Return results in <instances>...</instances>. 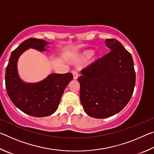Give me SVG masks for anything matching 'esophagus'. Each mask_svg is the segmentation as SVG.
Masks as SVG:
<instances>
[{"label":"esophagus","instance_id":"34e87169","mask_svg":"<svg viewBox=\"0 0 154 154\" xmlns=\"http://www.w3.org/2000/svg\"><path fill=\"white\" fill-rule=\"evenodd\" d=\"M72 75H73V79H77L78 78V72L77 71H75L72 72Z\"/></svg>","mask_w":154,"mask_h":154}]
</instances>
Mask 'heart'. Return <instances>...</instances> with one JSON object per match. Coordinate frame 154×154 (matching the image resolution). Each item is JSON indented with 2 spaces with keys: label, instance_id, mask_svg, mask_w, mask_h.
<instances>
[{
  "label": "heart",
  "instance_id": "heart-1",
  "mask_svg": "<svg viewBox=\"0 0 154 154\" xmlns=\"http://www.w3.org/2000/svg\"><path fill=\"white\" fill-rule=\"evenodd\" d=\"M94 51L92 50H86L85 51L83 52V54H82V58L83 60H86L90 58L91 56L93 55Z\"/></svg>",
  "mask_w": 154,
  "mask_h": 154
}]
</instances>
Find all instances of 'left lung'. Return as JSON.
<instances>
[{"label": "left lung", "mask_w": 154, "mask_h": 154, "mask_svg": "<svg viewBox=\"0 0 154 154\" xmlns=\"http://www.w3.org/2000/svg\"><path fill=\"white\" fill-rule=\"evenodd\" d=\"M105 41L111 51L83 69L78 78L83 110L100 119L116 115L125 107L136 81L131 54L115 38Z\"/></svg>", "instance_id": "obj_1"}]
</instances>
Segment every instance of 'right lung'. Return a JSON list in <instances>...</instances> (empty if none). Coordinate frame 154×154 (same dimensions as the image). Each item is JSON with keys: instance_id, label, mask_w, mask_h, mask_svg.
I'll return each mask as SVG.
<instances>
[{"instance_id": "right-lung-1", "label": "right lung", "mask_w": 154, "mask_h": 154, "mask_svg": "<svg viewBox=\"0 0 154 154\" xmlns=\"http://www.w3.org/2000/svg\"><path fill=\"white\" fill-rule=\"evenodd\" d=\"M50 43L30 38L12 51L5 71V87L9 98L15 106L29 116L41 118L55 112L65 88L73 79L71 72L53 73L40 82L24 83L18 75L17 64L21 54L29 48L46 51Z\"/></svg>"}]
</instances>
